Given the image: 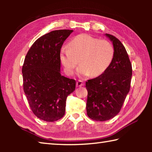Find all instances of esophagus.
Listing matches in <instances>:
<instances>
[{
	"instance_id": "esophagus-1",
	"label": "esophagus",
	"mask_w": 152,
	"mask_h": 152,
	"mask_svg": "<svg viewBox=\"0 0 152 152\" xmlns=\"http://www.w3.org/2000/svg\"><path fill=\"white\" fill-rule=\"evenodd\" d=\"M84 85V82L82 80H78L76 82V86L77 87H80V86H83Z\"/></svg>"
}]
</instances>
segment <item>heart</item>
Returning <instances> with one entry per match:
<instances>
[{"label":"heart","instance_id":"obj_1","mask_svg":"<svg viewBox=\"0 0 152 152\" xmlns=\"http://www.w3.org/2000/svg\"><path fill=\"white\" fill-rule=\"evenodd\" d=\"M114 57V48L107 40L99 39L88 35H79L62 48L60 60L68 75L74 73L76 67L80 76L97 77L109 68Z\"/></svg>","mask_w":152,"mask_h":152}]
</instances>
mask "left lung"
I'll return each instance as SVG.
<instances>
[{
    "mask_svg": "<svg viewBox=\"0 0 152 152\" xmlns=\"http://www.w3.org/2000/svg\"><path fill=\"white\" fill-rule=\"evenodd\" d=\"M105 35L113 43L114 57L103 74L86 82L87 115L98 121L109 120L119 113L129 92L132 76V64L124 45L115 36Z\"/></svg>",
    "mask_w": 152,
    "mask_h": 152,
    "instance_id": "1",
    "label": "left lung"
}]
</instances>
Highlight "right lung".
Masks as SVG:
<instances>
[{"mask_svg": "<svg viewBox=\"0 0 152 152\" xmlns=\"http://www.w3.org/2000/svg\"><path fill=\"white\" fill-rule=\"evenodd\" d=\"M73 30H56L37 39L28 51L22 68L23 90L36 117L53 122L64 117L66 99L76 81L61 74V46Z\"/></svg>", "mask_w": 152, "mask_h": 152, "instance_id": "add662e5", "label": "right lung"}]
</instances>
